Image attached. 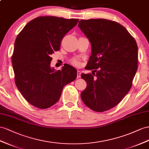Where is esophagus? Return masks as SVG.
Returning a JSON list of instances; mask_svg holds the SVG:
<instances>
[{"label": "esophagus", "mask_w": 149, "mask_h": 149, "mask_svg": "<svg viewBox=\"0 0 149 149\" xmlns=\"http://www.w3.org/2000/svg\"><path fill=\"white\" fill-rule=\"evenodd\" d=\"M81 72L80 70H78L77 71V78L79 79L81 77Z\"/></svg>", "instance_id": "obj_1"}]
</instances>
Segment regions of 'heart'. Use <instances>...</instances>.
Listing matches in <instances>:
<instances>
[{
	"mask_svg": "<svg viewBox=\"0 0 149 149\" xmlns=\"http://www.w3.org/2000/svg\"><path fill=\"white\" fill-rule=\"evenodd\" d=\"M72 63L73 65L75 66H79L80 64H81V62H80V61L79 59L77 58H74L72 60Z\"/></svg>",
	"mask_w": 149,
	"mask_h": 149,
	"instance_id": "heart-1",
	"label": "heart"
}]
</instances>
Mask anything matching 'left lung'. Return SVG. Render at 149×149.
<instances>
[{
	"label": "left lung",
	"instance_id": "8db88e82",
	"mask_svg": "<svg viewBox=\"0 0 149 149\" xmlns=\"http://www.w3.org/2000/svg\"><path fill=\"white\" fill-rule=\"evenodd\" d=\"M78 26L91 43V55L82 74L87 83L82 101L94 111L114 108L130 90L138 68V47L123 26L104 19L81 20Z\"/></svg>",
	"mask_w": 149,
	"mask_h": 149
}]
</instances>
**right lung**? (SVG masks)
Masks as SVG:
<instances>
[{"label":"right lung","instance_id":"right-lung-1","mask_svg":"<svg viewBox=\"0 0 149 149\" xmlns=\"http://www.w3.org/2000/svg\"><path fill=\"white\" fill-rule=\"evenodd\" d=\"M78 19L40 16L29 21L14 43L12 63L15 83L25 100L40 109H47L59 100L63 87L77 77L74 67L65 64L62 70L50 67L54 52Z\"/></svg>","mask_w":149,"mask_h":149}]
</instances>
